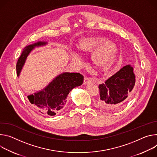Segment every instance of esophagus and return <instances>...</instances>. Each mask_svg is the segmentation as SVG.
Wrapping results in <instances>:
<instances>
[{"instance_id": "1", "label": "esophagus", "mask_w": 157, "mask_h": 157, "mask_svg": "<svg viewBox=\"0 0 157 157\" xmlns=\"http://www.w3.org/2000/svg\"><path fill=\"white\" fill-rule=\"evenodd\" d=\"M92 82V78L85 77L84 78L83 85H87V84H89V83H90V82Z\"/></svg>"}]
</instances>
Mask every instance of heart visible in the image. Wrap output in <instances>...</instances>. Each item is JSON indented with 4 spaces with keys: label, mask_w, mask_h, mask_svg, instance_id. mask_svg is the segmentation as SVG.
<instances>
[{
    "label": "heart",
    "mask_w": 157,
    "mask_h": 157,
    "mask_svg": "<svg viewBox=\"0 0 157 157\" xmlns=\"http://www.w3.org/2000/svg\"><path fill=\"white\" fill-rule=\"evenodd\" d=\"M78 48L82 52H90L95 50L92 56L93 62L97 65L101 66L110 61L116 50V45L112 42H107L103 39L89 37L80 42ZM71 59L75 63L80 62V58L75 53H71Z\"/></svg>",
    "instance_id": "1"
}]
</instances>
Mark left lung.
<instances>
[{
  "mask_svg": "<svg viewBox=\"0 0 157 157\" xmlns=\"http://www.w3.org/2000/svg\"><path fill=\"white\" fill-rule=\"evenodd\" d=\"M135 83L133 68L127 65L98 86V105L107 110L118 109L130 99Z\"/></svg>",
  "mask_w": 157,
  "mask_h": 157,
  "instance_id": "left-lung-1",
  "label": "left lung"
}]
</instances>
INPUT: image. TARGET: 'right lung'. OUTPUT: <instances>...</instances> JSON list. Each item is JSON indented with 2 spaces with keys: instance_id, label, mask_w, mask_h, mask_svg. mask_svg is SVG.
<instances>
[{
  "instance_id": "right-lung-1",
  "label": "right lung",
  "mask_w": 157,
  "mask_h": 157,
  "mask_svg": "<svg viewBox=\"0 0 157 157\" xmlns=\"http://www.w3.org/2000/svg\"><path fill=\"white\" fill-rule=\"evenodd\" d=\"M48 43L39 41L26 46L16 65L17 76L19 77L26 59L36 47L46 45ZM83 76L79 73L63 72L52 80L42 90L27 96L32 105L42 115L54 116L60 113L65 107L67 98L74 88L81 85Z\"/></svg>"
}]
</instances>
